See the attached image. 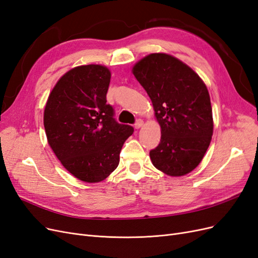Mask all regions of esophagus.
<instances>
[{
  "label": "esophagus",
  "mask_w": 258,
  "mask_h": 258,
  "mask_svg": "<svg viewBox=\"0 0 258 258\" xmlns=\"http://www.w3.org/2000/svg\"><path fill=\"white\" fill-rule=\"evenodd\" d=\"M142 126H143V120L142 119H138L136 121V123H135V128L136 129H140Z\"/></svg>",
  "instance_id": "34e87169"
}]
</instances>
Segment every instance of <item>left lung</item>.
<instances>
[{
	"label": "left lung",
	"instance_id": "obj_1",
	"mask_svg": "<svg viewBox=\"0 0 258 258\" xmlns=\"http://www.w3.org/2000/svg\"><path fill=\"white\" fill-rule=\"evenodd\" d=\"M132 72L151 98L161 128L160 143L150 152L153 165L171 176L189 173L204 158L213 135L206 84L167 53L148 54Z\"/></svg>",
	"mask_w": 258,
	"mask_h": 258
}]
</instances>
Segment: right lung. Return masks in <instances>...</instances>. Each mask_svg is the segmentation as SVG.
Returning a JSON list of instances; mask_svg holds the SVG:
<instances>
[{"instance_id":"add662e5","label":"right lung","mask_w":258,"mask_h":258,"mask_svg":"<svg viewBox=\"0 0 258 258\" xmlns=\"http://www.w3.org/2000/svg\"><path fill=\"white\" fill-rule=\"evenodd\" d=\"M111 72L88 64L70 70L54 86L44 111L48 144L63 167L81 181H103L117 168L134 127L118 123L106 103Z\"/></svg>"}]
</instances>
